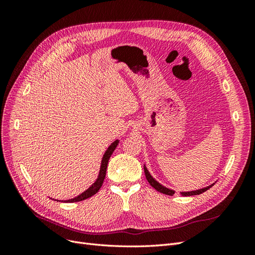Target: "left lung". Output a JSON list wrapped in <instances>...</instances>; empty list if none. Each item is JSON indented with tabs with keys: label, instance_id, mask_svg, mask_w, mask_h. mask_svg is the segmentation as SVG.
I'll return each mask as SVG.
<instances>
[{
	"label": "left lung",
	"instance_id": "8db88e82",
	"mask_svg": "<svg viewBox=\"0 0 255 255\" xmlns=\"http://www.w3.org/2000/svg\"><path fill=\"white\" fill-rule=\"evenodd\" d=\"M144 174H145V177H146V181H148V182L150 183V185H151V186H152L154 189H156L157 191L161 192V194H164V195H168V196H173V195H174V191H173V190H170V189H168V188H166V187H164V186H161V185H160L159 183H157L155 180H154L153 177L150 175L149 171L146 170L145 167H144ZM212 186H213V185H212ZM212 186H208V187H205V188H202V189H199V190H196V191L181 192V195H182V196H185V197H186V196L200 195V194H202V192L206 191L208 188H211Z\"/></svg>",
	"mask_w": 255,
	"mask_h": 255
}]
</instances>
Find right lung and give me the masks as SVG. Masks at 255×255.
<instances>
[{
    "instance_id": "obj_1",
    "label": "right lung",
    "mask_w": 255,
    "mask_h": 255,
    "mask_svg": "<svg viewBox=\"0 0 255 255\" xmlns=\"http://www.w3.org/2000/svg\"><path fill=\"white\" fill-rule=\"evenodd\" d=\"M119 143V140H116L114 141L111 145L110 148L107 149V151L105 152L104 156H103V159H102V165H101V169H100V173H99V177L98 180L94 183V185H92L91 187H89L86 191L83 192L82 195H80L79 197H76L74 199H70L68 200L67 202H79V201H83V200H86L90 197H92L94 195H96L97 192L100 190V188H101L102 184L104 182V179H105V175H106V169H107V164H109V160H110V157L112 156L113 152L115 151V149L117 148V145ZM66 202V201H65Z\"/></svg>"
}]
</instances>
